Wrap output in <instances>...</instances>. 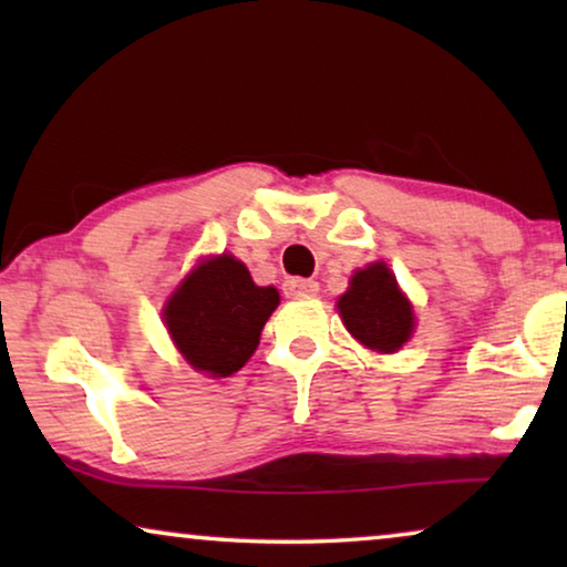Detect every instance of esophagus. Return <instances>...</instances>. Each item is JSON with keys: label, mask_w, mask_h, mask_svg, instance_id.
Instances as JSON below:
<instances>
[{"label": "esophagus", "mask_w": 567, "mask_h": 567, "mask_svg": "<svg viewBox=\"0 0 567 567\" xmlns=\"http://www.w3.org/2000/svg\"><path fill=\"white\" fill-rule=\"evenodd\" d=\"M317 291H320V286H317V281H307V278H289V281L284 284V293L291 299L315 297Z\"/></svg>", "instance_id": "esophagus-1"}]
</instances>
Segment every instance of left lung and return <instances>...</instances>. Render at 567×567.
<instances>
[{
  "instance_id": "left-lung-1",
  "label": "left lung",
  "mask_w": 567,
  "mask_h": 567,
  "mask_svg": "<svg viewBox=\"0 0 567 567\" xmlns=\"http://www.w3.org/2000/svg\"><path fill=\"white\" fill-rule=\"evenodd\" d=\"M338 309L348 332L371 351H398L413 332V307L384 262L355 270Z\"/></svg>"
}]
</instances>
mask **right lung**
<instances>
[{"label": "right lung", "instance_id": "1", "mask_svg": "<svg viewBox=\"0 0 567 567\" xmlns=\"http://www.w3.org/2000/svg\"><path fill=\"white\" fill-rule=\"evenodd\" d=\"M278 307L274 286H255L231 255L204 260L165 307V324L193 369L229 377L260 343V330Z\"/></svg>", "mask_w": 567, "mask_h": 567}]
</instances>
